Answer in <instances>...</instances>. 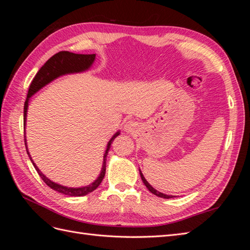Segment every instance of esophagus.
<instances>
[{"instance_id": "esophagus-1", "label": "esophagus", "mask_w": 250, "mask_h": 250, "mask_svg": "<svg viewBox=\"0 0 250 250\" xmlns=\"http://www.w3.org/2000/svg\"><path fill=\"white\" fill-rule=\"evenodd\" d=\"M138 128V123L134 121H128L124 125V129L127 132H133Z\"/></svg>"}]
</instances>
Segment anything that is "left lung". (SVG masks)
Returning a JSON list of instances; mask_svg holds the SVG:
<instances>
[{"label":"left lung","instance_id":"left-lung-1","mask_svg":"<svg viewBox=\"0 0 250 250\" xmlns=\"http://www.w3.org/2000/svg\"><path fill=\"white\" fill-rule=\"evenodd\" d=\"M140 174H141V178H142V180H143V183H144V185H145L146 187H147V188L148 190L152 193V194H154V195H156V196H158V197H161V198H166V199H169V198H172L173 196H171V195H166V194H163V193H161V192H158V191H156L155 188H153L152 187H151L150 185H149V183L148 181L145 179V177H144V175L142 174V172L140 171Z\"/></svg>","mask_w":250,"mask_h":250}]
</instances>
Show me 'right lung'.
<instances>
[{
  "label": "right lung",
  "mask_w": 250,
  "mask_h": 250,
  "mask_svg": "<svg viewBox=\"0 0 250 250\" xmlns=\"http://www.w3.org/2000/svg\"><path fill=\"white\" fill-rule=\"evenodd\" d=\"M95 57H96V54H75V53H72L69 51H60V52L56 53L55 55H53L48 60V62L41 67V70L37 72L35 77L33 78L31 83H30L29 90L27 94V99H26L25 105H24V127L26 126L27 108H28V102H29L30 97H31L33 94H35L37 90L41 89L42 86L48 84L49 82L54 80L55 78L62 76V75L69 74V73H78V72L87 70L88 67L94 62ZM119 134L120 133L118 131L110 139V141L107 144L106 151H105V153H104V160H103L104 162H103V167H102V170L100 173V176L98 177L97 180H95L92 185H89L87 187H83V188H77L60 186V185L53 183V181H51L50 179H48L33 163L32 157L30 156V154L28 152L26 139H25V145H26V150H27V153L30 157V160H31L35 170L37 171V173H39V175L44 181V184H46L48 187H50L51 188H53V190L57 191L58 193H62V194L67 195V196H75V197H79V196H84L86 194L92 193L102 183V180L105 176V171H106V156L108 153V150L111 146V143L118 137Z\"/></svg>",
  "instance_id": "right-lung-1"
}]
</instances>
